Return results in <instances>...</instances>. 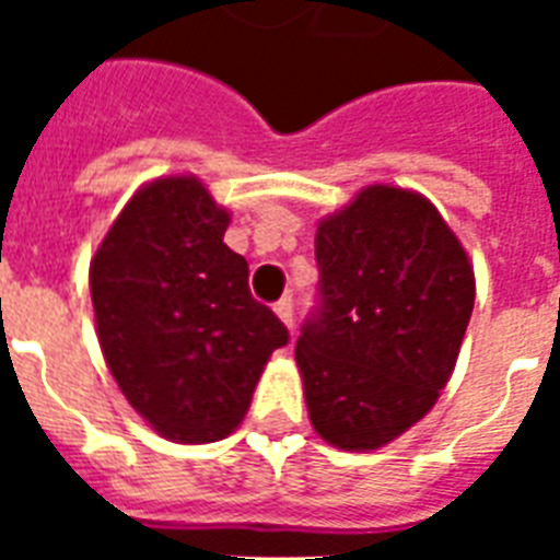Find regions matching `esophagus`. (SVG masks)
Segmentation results:
<instances>
[{
    "instance_id": "obj_1",
    "label": "esophagus",
    "mask_w": 560,
    "mask_h": 560,
    "mask_svg": "<svg viewBox=\"0 0 560 560\" xmlns=\"http://www.w3.org/2000/svg\"><path fill=\"white\" fill-rule=\"evenodd\" d=\"M276 314H279V319L288 325V328H293V299L281 296L279 302H276Z\"/></svg>"
}]
</instances>
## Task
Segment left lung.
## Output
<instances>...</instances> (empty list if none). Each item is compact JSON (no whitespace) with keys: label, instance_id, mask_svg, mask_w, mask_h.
Instances as JSON below:
<instances>
[{"label":"left lung","instance_id":"obj_1","mask_svg":"<svg viewBox=\"0 0 560 560\" xmlns=\"http://www.w3.org/2000/svg\"><path fill=\"white\" fill-rule=\"evenodd\" d=\"M319 305L296 342L311 424L377 451L433 409L474 311V267L433 202L369 186L316 226Z\"/></svg>","mask_w":560,"mask_h":560}]
</instances>
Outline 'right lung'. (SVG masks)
Masks as SVG:
<instances>
[{"label": "right lung", "mask_w": 560, "mask_h": 560, "mask_svg": "<svg viewBox=\"0 0 560 560\" xmlns=\"http://www.w3.org/2000/svg\"><path fill=\"white\" fill-rule=\"evenodd\" d=\"M229 211L197 177L130 197L90 264L98 342L118 389L171 442L226 439L267 360L290 340L223 244Z\"/></svg>", "instance_id": "obj_1"}]
</instances>
